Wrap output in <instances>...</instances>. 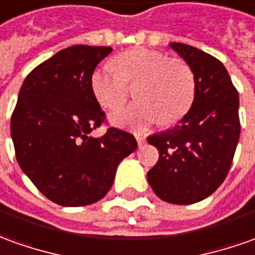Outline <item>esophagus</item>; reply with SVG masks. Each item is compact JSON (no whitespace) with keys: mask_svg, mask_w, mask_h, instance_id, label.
Wrapping results in <instances>:
<instances>
[{"mask_svg":"<svg viewBox=\"0 0 255 255\" xmlns=\"http://www.w3.org/2000/svg\"><path fill=\"white\" fill-rule=\"evenodd\" d=\"M136 140H137V144H138V147H141V145L144 144L145 138L143 137V136H140V134H136Z\"/></svg>","mask_w":255,"mask_h":255,"instance_id":"esophagus-1","label":"esophagus"}]
</instances>
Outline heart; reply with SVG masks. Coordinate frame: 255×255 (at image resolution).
Returning <instances> with one entry per match:
<instances>
[{
  "label": "heart",
  "mask_w": 255,
  "mask_h": 255,
  "mask_svg": "<svg viewBox=\"0 0 255 255\" xmlns=\"http://www.w3.org/2000/svg\"><path fill=\"white\" fill-rule=\"evenodd\" d=\"M136 86L138 101L118 110L111 122L119 128L145 130L162 119L171 125L189 112L196 96V76L187 62L159 51L131 48L91 73L90 86L100 105L115 110L128 97V85Z\"/></svg>",
  "instance_id": "obj_1"
}]
</instances>
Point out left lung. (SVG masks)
<instances>
[{
  "instance_id": "8db88e82",
  "label": "left lung",
  "mask_w": 255,
  "mask_h": 255,
  "mask_svg": "<svg viewBox=\"0 0 255 255\" xmlns=\"http://www.w3.org/2000/svg\"><path fill=\"white\" fill-rule=\"evenodd\" d=\"M196 76L190 110L175 128L147 137L159 152L148 171L151 189L171 204H194L218 189L240 136L239 93L224 64L204 51L169 43Z\"/></svg>"
}]
</instances>
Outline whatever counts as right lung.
<instances>
[{"instance_id": "obj_1", "label": "right lung", "mask_w": 255, "mask_h": 255, "mask_svg": "<svg viewBox=\"0 0 255 255\" xmlns=\"http://www.w3.org/2000/svg\"><path fill=\"white\" fill-rule=\"evenodd\" d=\"M111 47L72 45L27 75L19 91L10 136L17 164L52 203L82 207L110 191L119 162L137 148L133 134L91 131L105 114L93 94L91 73Z\"/></svg>"}]
</instances>
